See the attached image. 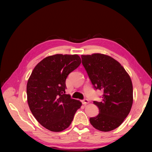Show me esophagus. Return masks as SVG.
<instances>
[{
  "mask_svg": "<svg viewBox=\"0 0 152 152\" xmlns=\"http://www.w3.org/2000/svg\"><path fill=\"white\" fill-rule=\"evenodd\" d=\"M89 100L87 99V98H85V99H83V100H82V103H83V104H87L89 103Z\"/></svg>",
  "mask_w": 152,
  "mask_h": 152,
  "instance_id": "esophagus-1",
  "label": "esophagus"
}]
</instances>
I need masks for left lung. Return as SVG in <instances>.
<instances>
[{"label":"left lung","instance_id":"left-lung-1","mask_svg":"<svg viewBox=\"0 0 152 152\" xmlns=\"http://www.w3.org/2000/svg\"><path fill=\"white\" fill-rule=\"evenodd\" d=\"M82 65L95 90L103 92L102 101H94L99 114L89 119L94 128L109 132L121 125L133 104V86L124 67L115 59L102 54L82 55Z\"/></svg>","mask_w":152,"mask_h":152}]
</instances>
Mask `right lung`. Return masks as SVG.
<instances>
[{
    "label": "right lung",
    "mask_w": 152,
    "mask_h": 152,
    "mask_svg": "<svg viewBox=\"0 0 152 152\" xmlns=\"http://www.w3.org/2000/svg\"><path fill=\"white\" fill-rule=\"evenodd\" d=\"M78 56L56 54L35 66L26 86L28 104L40 124L59 132L71 124L82 103L65 94L66 79L80 66Z\"/></svg>",
    "instance_id": "obj_1"
}]
</instances>
